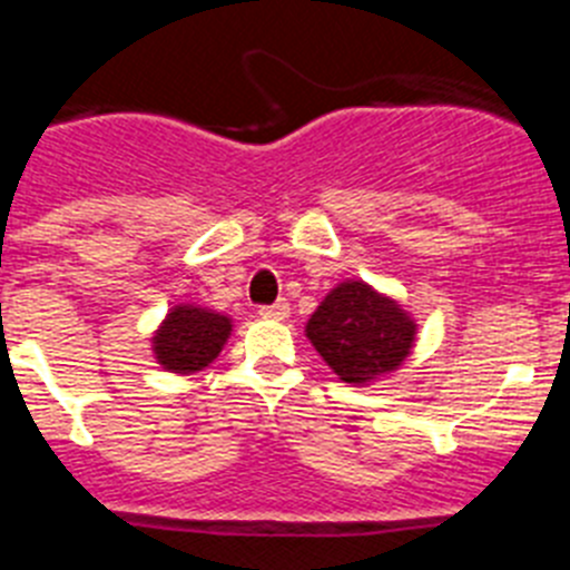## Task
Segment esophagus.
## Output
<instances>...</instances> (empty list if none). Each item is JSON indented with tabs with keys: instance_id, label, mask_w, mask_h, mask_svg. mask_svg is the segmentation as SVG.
<instances>
[{
	"instance_id": "1",
	"label": "esophagus",
	"mask_w": 570,
	"mask_h": 570,
	"mask_svg": "<svg viewBox=\"0 0 570 570\" xmlns=\"http://www.w3.org/2000/svg\"><path fill=\"white\" fill-rule=\"evenodd\" d=\"M259 316L262 320H288L291 316V305L288 302H276V305H265V308H259Z\"/></svg>"
}]
</instances>
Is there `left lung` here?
<instances>
[{"label":"left lung","mask_w":570,"mask_h":570,"mask_svg":"<svg viewBox=\"0 0 570 570\" xmlns=\"http://www.w3.org/2000/svg\"><path fill=\"white\" fill-rule=\"evenodd\" d=\"M416 320L394 296L345 279L316 305L305 336L325 365L351 385H371L400 371L416 342Z\"/></svg>","instance_id":"left-lung-1"}]
</instances>
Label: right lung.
Segmentation results:
<instances>
[{
    "mask_svg": "<svg viewBox=\"0 0 570 570\" xmlns=\"http://www.w3.org/2000/svg\"><path fill=\"white\" fill-rule=\"evenodd\" d=\"M234 320L194 302H179L150 336L154 360L176 376H194L223 354Z\"/></svg>",
    "mask_w": 570,
    "mask_h": 570,
    "instance_id": "obj_1",
    "label": "right lung"
}]
</instances>
